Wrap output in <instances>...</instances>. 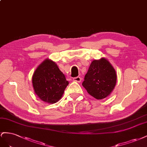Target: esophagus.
Masks as SVG:
<instances>
[{
	"label": "esophagus",
	"mask_w": 147,
	"mask_h": 147,
	"mask_svg": "<svg viewBox=\"0 0 147 147\" xmlns=\"http://www.w3.org/2000/svg\"><path fill=\"white\" fill-rule=\"evenodd\" d=\"M73 80L74 81H75V82H80L81 81V80H82V78H81V77L78 76V77H76V78H74L73 79Z\"/></svg>",
	"instance_id": "34e87169"
}]
</instances>
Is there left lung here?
I'll return each mask as SVG.
<instances>
[{
	"label": "left lung",
	"instance_id": "left-lung-1",
	"mask_svg": "<svg viewBox=\"0 0 147 147\" xmlns=\"http://www.w3.org/2000/svg\"><path fill=\"white\" fill-rule=\"evenodd\" d=\"M116 71L106 58L92 61L82 85L91 96L100 100L110 95L116 83Z\"/></svg>",
	"mask_w": 147,
	"mask_h": 147
}]
</instances>
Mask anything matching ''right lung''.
<instances>
[{
  "instance_id": "add662e5",
  "label": "right lung",
  "mask_w": 147,
  "mask_h": 147,
  "mask_svg": "<svg viewBox=\"0 0 147 147\" xmlns=\"http://www.w3.org/2000/svg\"><path fill=\"white\" fill-rule=\"evenodd\" d=\"M36 94L42 101L55 103L59 100L69 84L55 62L45 59L37 67L32 79Z\"/></svg>"
}]
</instances>
